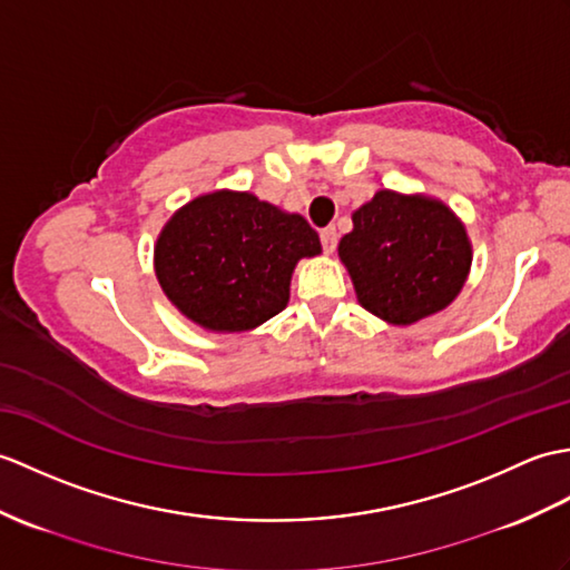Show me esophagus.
<instances>
[{
    "label": "esophagus",
    "instance_id": "obj_1",
    "mask_svg": "<svg viewBox=\"0 0 570 570\" xmlns=\"http://www.w3.org/2000/svg\"><path fill=\"white\" fill-rule=\"evenodd\" d=\"M321 245H323L325 253H335V247H337V230L333 228V225H330V228H323V230H321Z\"/></svg>",
    "mask_w": 570,
    "mask_h": 570
}]
</instances>
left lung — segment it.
Returning a JSON list of instances; mask_svg holds the SVG:
<instances>
[{
    "label": "left lung",
    "mask_w": 570,
    "mask_h": 570,
    "mask_svg": "<svg viewBox=\"0 0 570 570\" xmlns=\"http://www.w3.org/2000/svg\"><path fill=\"white\" fill-rule=\"evenodd\" d=\"M352 220L340 259L368 313L410 325L456 298L471 267V245L444 204L383 189Z\"/></svg>",
    "instance_id": "obj_1"
}]
</instances>
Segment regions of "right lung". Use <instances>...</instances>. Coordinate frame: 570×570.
<instances>
[{
  "instance_id": "obj_1",
  "label": "right lung",
  "mask_w": 570,
  "mask_h": 570,
  "mask_svg": "<svg viewBox=\"0 0 570 570\" xmlns=\"http://www.w3.org/2000/svg\"><path fill=\"white\" fill-rule=\"evenodd\" d=\"M317 253L321 240L306 218L253 194L216 191L194 198L165 225L155 274L194 323L243 333L286 308L296 262Z\"/></svg>"
}]
</instances>
